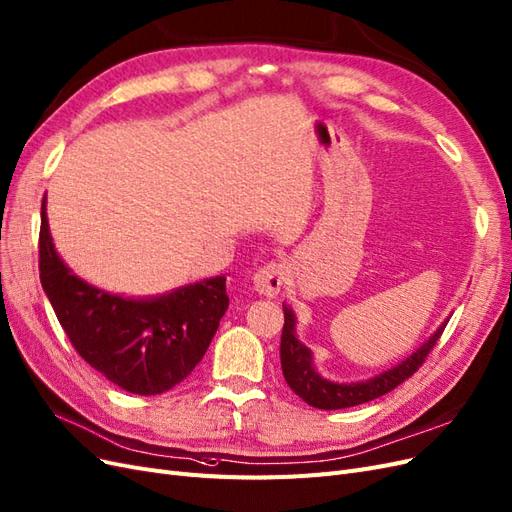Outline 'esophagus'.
<instances>
[{
	"instance_id": "34e87169",
	"label": "esophagus",
	"mask_w": 512,
	"mask_h": 512,
	"mask_svg": "<svg viewBox=\"0 0 512 512\" xmlns=\"http://www.w3.org/2000/svg\"><path fill=\"white\" fill-rule=\"evenodd\" d=\"M285 274L287 272L283 263H268V266L259 268L253 276L255 291L263 293L266 298H276L285 285Z\"/></svg>"
}]
</instances>
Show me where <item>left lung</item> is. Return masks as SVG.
Wrapping results in <instances>:
<instances>
[{"instance_id": "obj_1", "label": "left lung", "mask_w": 512, "mask_h": 512, "mask_svg": "<svg viewBox=\"0 0 512 512\" xmlns=\"http://www.w3.org/2000/svg\"><path fill=\"white\" fill-rule=\"evenodd\" d=\"M283 312H285V325H283V336H280V368H283L285 381L293 389V393L300 395L306 404L321 410L359 406L393 391L423 366V361L440 340L444 327H447V323H442L432 334V338L421 346V349H417L395 368L370 378V381L340 385L319 376L315 366H312V353L298 338H295L293 310L283 304Z\"/></svg>"}]
</instances>
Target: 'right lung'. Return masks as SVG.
<instances>
[{
	"label": "right lung",
	"instance_id": "1",
	"mask_svg": "<svg viewBox=\"0 0 512 512\" xmlns=\"http://www.w3.org/2000/svg\"><path fill=\"white\" fill-rule=\"evenodd\" d=\"M40 280L76 353L110 383L138 395H157L185 381L206 355L229 306L225 276L148 300H129L87 285L55 251L46 197Z\"/></svg>",
	"mask_w": 512,
	"mask_h": 512
}]
</instances>
